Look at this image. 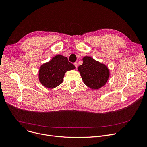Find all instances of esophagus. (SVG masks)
<instances>
[{
  "mask_svg": "<svg viewBox=\"0 0 147 147\" xmlns=\"http://www.w3.org/2000/svg\"><path fill=\"white\" fill-rule=\"evenodd\" d=\"M74 66H75L76 69H77V63H76V62L74 63Z\"/></svg>",
  "mask_w": 147,
  "mask_h": 147,
  "instance_id": "esophagus-1",
  "label": "esophagus"
}]
</instances>
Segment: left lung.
I'll return each mask as SVG.
<instances>
[{
	"mask_svg": "<svg viewBox=\"0 0 147 147\" xmlns=\"http://www.w3.org/2000/svg\"><path fill=\"white\" fill-rule=\"evenodd\" d=\"M82 65L78 66L84 84L92 89H97L107 82L110 71L107 66L90 57H84Z\"/></svg>",
	"mask_w": 147,
	"mask_h": 147,
	"instance_id": "left-lung-1",
	"label": "left lung"
}]
</instances>
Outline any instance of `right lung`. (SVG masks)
Here are the masks:
<instances>
[{"label": "right lung", "mask_w": 147, "mask_h": 147, "mask_svg": "<svg viewBox=\"0 0 147 147\" xmlns=\"http://www.w3.org/2000/svg\"><path fill=\"white\" fill-rule=\"evenodd\" d=\"M75 68L67 57L57 55L41 66L38 73L39 81L47 88H55L63 82L65 73Z\"/></svg>", "instance_id": "1"}]
</instances>
